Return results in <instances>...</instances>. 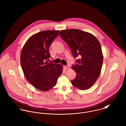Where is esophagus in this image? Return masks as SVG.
I'll use <instances>...</instances> for the list:
<instances>
[{
	"mask_svg": "<svg viewBox=\"0 0 126 126\" xmlns=\"http://www.w3.org/2000/svg\"><path fill=\"white\" fill-rule=\"evenodd\" d=\"M63 67L65 69H70V66L69 65H66V66H64Z\"/></svg>",
	"mask_w": 126,
	"mask_h": 126,
	"instance_id": "34e87169",
	"label": "esophagus"
}]
</instances>
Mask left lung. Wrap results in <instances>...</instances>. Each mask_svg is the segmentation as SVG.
<instances>
[{"mask_svg": "<svg viewBox=\"0 0 126 126\" xmlns=\"http://www.w3.org/2000/svg\"><path fill=\"white\" fill-rule=\"evenodd\" d=\"M60 35L69 46L74 58L79 57L72 69L76 73L72 85L80 90L91 88L98 78L103 56L100 44L92 34L78 29L62 30Z\"/></svg>", "mask_w": 126, "mask_h": 126, "instance_id": "left-lung-1", "label": "left lung"}]
</instances>
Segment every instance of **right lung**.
<instances>
[{"instance_id": "add662e5", "label": "right lung", "mask_w": 126, "mask_h": 126, "mask_svg": "<svg viewBox=\"0 0 126 126\" xmlns=\"http://www.w3.org/2000/svg\"><path fill=\"white\" fill-rule=\"evenodd\" d=\"M59 31H44L30 37L24 45L20 55V62L24 76L37 89L50 90L57 84L63 73L61 64L48 63L50 57L49 47Z\"/></svg>"}]
</instances>
